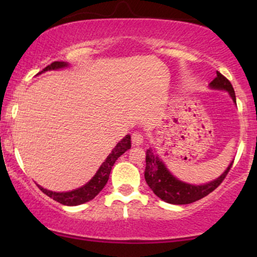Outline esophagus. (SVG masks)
Returning a JSON list of instances; mask_svg holds the SVG:
<instances>
[{"mask_svg": "<svg viewBox=\"0 0 257 257\" xmlns=\"http://www.w3.org/2000/svg\"><path fill=\"white\" fill-rule=\"evenodd\" d=\"M131 138H132V144H133V145H140V144H142L143 140H144L143 135L139 131L133 132L132 136H131Z\"/></svg>", "mask_w": 257, "mask_h": 257, "instance_id": "obj_1", "label": "esophagus"}]
</instances>
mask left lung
I'll list each match as a JSON object with an SVG mask.
<instances>
[{"label":"left lung","mask_w":257,"mask_h":257,"mask_svg":"<svg viewBox=\"0 0 257 257\" xmlns=\"http://www.w3.org/2000/svg\"><path fill=\"white\" fill-rule=\"evenodd\" d=\"M210 87L213 89L226 90L233 98L234 103H236V97L233 86L229 80L222 73L216 71V77L210 82ZM233 166V161L224 171V173L209 184L206 185H191L178 180L170 173L165 164L159 159V157L154 153L152 149L146 150V168H145V180L154 194L164 201L173 205H187L198 201L205 198L216 189L221 182L227 177L228 172Z\"/></svg>","instance_id":"left-lung-1"}]
</instances>
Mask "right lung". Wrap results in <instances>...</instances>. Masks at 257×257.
<instances>
[{"instance_id":"1","label":"right lung","mask_w":257,"mask_h":257,"mask_svg":"<svg viewBox=\"0 0 257 257\" xmlns=\"http://www.w3.org/2000/svg\"><path fill=\"white\" fill-rule=\"evenodd\" d=\"M66 65L68 64L64 62H54L51 63L50 65H48L47 68L42 70L40 73L48 71V70L64 68ZM130 147H131V137L126 136L124 139L120 140V142L117 144V146H115L113 151L110 153V156L106 158V160L104 161L103 165H101L96 175H94V177L91 179L85 186H83V187L75 189V191H71V192H65V193L51 192L43 187H41V186H38V188H40L44 194H47L49 198L54 199L55 201H57L65 206H77V205H82V203L90 201V200H92L94 196H96L98 193L104 188V186L106 185V182L108 180V177H110L112 166L114 165L115 160H117L122 153H125Z\"/></svg>"}]
</instances>
